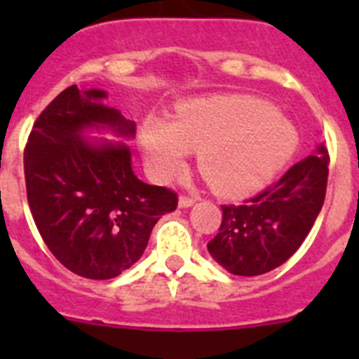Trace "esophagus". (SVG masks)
<instances>
[{
    "mask_svg": "<svg viewBox=\"0 0 359 359\" xmlns=\"http://www.w3.org/2000/svg\"><path fill=\"white\" fill-rule=\"evenodd\" d=\"M194 203H196V199L190 198V196H180V199H177V205H180L182 208L192 207Z\"/></svg>",
    "mask_w": 359,
    "mask_h": 359,
    "instance_id": "1",
    "label": "esophagus"
}]
</instances>
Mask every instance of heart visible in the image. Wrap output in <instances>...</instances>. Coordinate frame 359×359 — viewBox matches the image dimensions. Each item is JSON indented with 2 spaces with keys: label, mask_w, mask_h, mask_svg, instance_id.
<instances>
[{
  "label": "heart",
  "mask_w": 359,
  "mask_h": 359,
  "mask_svg": "<svg viewBox=\"0 0 359 359\" xmlns=\"http://www.w3.org/2000/svg\"><path fill=\"white\" fill-rule=\"evenodd\" d=\"M140 142L147 169L158 180L182 172L189 151H198L208 185L226 198H243L280 172L298 135L264 98L215 95L182 104L170 123L149 120Z\"/></svg>",
  "instance_id": "1"
}]
</instances>
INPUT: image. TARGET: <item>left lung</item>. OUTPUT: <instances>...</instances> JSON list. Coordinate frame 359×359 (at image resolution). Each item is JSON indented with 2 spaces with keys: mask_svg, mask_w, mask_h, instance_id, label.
Returning <instances> with one entry per match:
<instances>
[{
  "mask_svg": "<svg viewBox=\"0 0 359 359\" xmlns=\"http://www.w3.org/2000/svg\"><path fill=\"white\" fill-rule=\"evenodd\" d=\"M327 176L329 152L320 145L244 205H223L217 236L207 244L212 259L241 277L268 273L284 264L322 210Z\"/></svg>",
  "mask_w": 359,
  "mask_h": 359,
  "instance_id": "obj_1",
  "label": "left lung"
}]
</instances>
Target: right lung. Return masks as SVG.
I'll return each instance as SVG.
<instances>
[{
  "label": "right lung",
  "instance_id": "1",
  "mask_svg": "<svg viewBox=\"0 0 359 359\" xmlns=\"http://www.w3.org/2000/svg\"><path fill=\"white\" fill-rule=\"evenodd\" d=\"M102 90L69 86L37 116L25 147V182L32 217L57 261L93 280L131 268L177 194L147 185L131 169L122 142H93L88 129L133 138L136 126L102 102Z\"/></svg>",
  "mask_w": 359,
  "mask_h": 359
}]
</instances>
